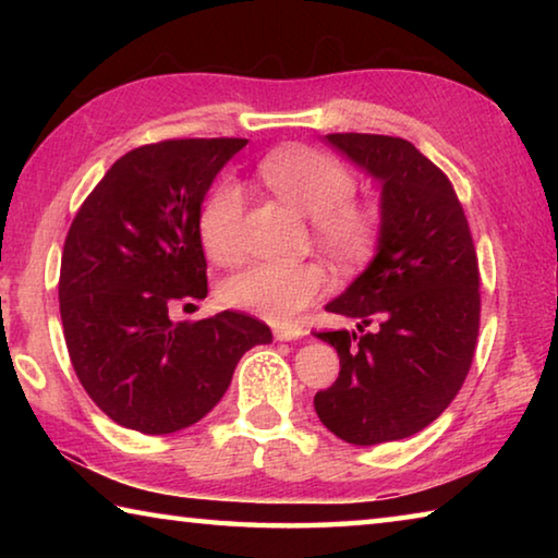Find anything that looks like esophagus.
Returning a JSON list of instances; mask_svg holds the SVG:
<instances>
[{"label": "esophagus", "instance_id": "obj_1", "mask_svg": "<svg viewBox=\"0 0 558 558\" xmlns=\"http://www.w3.org/2000/svg\"><path fill=\"white\" fill-rule=\"evenodd\" d=\"M272 335H276V339H280V342H290V339H298L305 332H302V327L298 325H278L272 329Z\"/></svg>", "mask_w": 558, "mask_h": 558}]
</instances>
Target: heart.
<instances>
[{
    "mask_svg": "<svg viewBox=\"0 0 558 558\" xmlns=\"http://www.w3.org/2000/svg\"><path fill=\"white\" fill-rule=\"evenodd\" d=\"M256 174L272 194L310 219V231L329 258L354 263L366 256L379 233V216L356 204V182L344 165L313 147H282L263 157ZM243 194L233 182L216 184L199 211V239L214 263L241 258ZM327 290V276L315 260L253 263L226 278L223 305L248 310L270 323H288Z\"/></svg>",
    "mask_w": 558,
    "mask_h": 558,
    "instance_id": "heart-1",
    "label": "heart"
}]
</instances>
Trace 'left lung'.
<instances>
[{
  "label": "left lung",
  "mask_w": 558,
  "mask_h": 558,
  "mask_svg": "<svg viewBox=\"0 0 558 558\" xmlns=\"http://www.w3.org/2000/svg\"><path fill=\"white\" fill-rule=\"evenodd\" d=\"M325 140L381 184V221L369 266L327 302L359 325L317 332L337 349L339 376L315 393V411L337 438L376 446L430 426L465 381L480 329L477 256L450 179L409 140Z\"/></svg>",
  "instance_id": "left-lung-1"
}]
</instances>
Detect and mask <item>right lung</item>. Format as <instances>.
Instances as JSON below:
<instances>
[{"label":"right lung","mask_w":558,"mask_h":558,"mask_svg":"<svg viewBox=\"0 0 558 558\" xmlns=\"http://www.w3.org/2000/svg\"><path fill=\"white\" fill-rule=\"evenodd\" d=\"M239 137L165 140L122 155L65 235L59 302L83 389L120 426L165 436L194 426L231 384L239 359L270 344L260 319L223 313L174 323L206 298L199 211Z\"/></svg>","instance_id":"add662e5"}]
</instances>
